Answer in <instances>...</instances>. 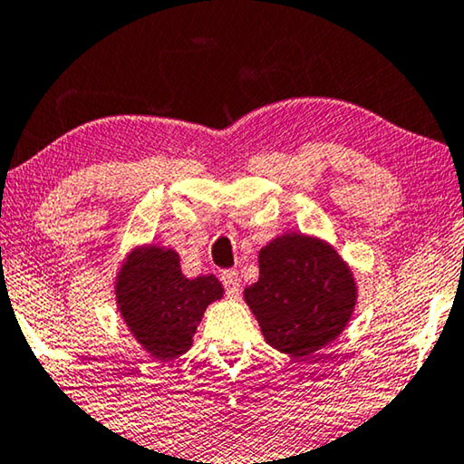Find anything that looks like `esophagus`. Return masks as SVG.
I'll return each mask as SVG.
<instances>
[{"mask_svg":"<svg viewBox=\"0 0 464 464\" xmlns=\"http://www.w3.org/2000/svg\"><path fill=\"white\" fill-rule=\"evenodd\" d=\"M220 282H223V285H225L227 296H229L231 300L239 298V295H241V282H239L237 271H235V269L223 271V276H220Z\"/></svg>","mask_w":464,"mask_h":464,"instance_id":"obj_1","label":"esophagus"}]
</instances>
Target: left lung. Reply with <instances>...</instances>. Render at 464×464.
<instances>
[{
	"label": "left lung",
	"mask_w": 464,
	"mask_h": 464,
	"mask_svg": "<svg viewBox=\"0 0 464 464\" xmlns=\"http://www.w3.org/2000/svg\"><path fill=\"white\" fill-rule=\"evenodd\" d=\"M258 282L244 298L265 341L303 360L330 344L349 324L357 285L334 247L303 233H284L258 254Z\"/></svg>",
	"instance_id": "left-lung-1"
}]
</instances>
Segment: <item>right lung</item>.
Returning a JSON list of instances; mask_svg holds the SVG:
<instances>
[{"instance_id":"obj_1","label":"right lung","mask_w":464,"mask_h":464,"mask_svg":"<svg viewBox=\"0 0 464 464\" xmlns=\"http://www.w3.org/2000/svg\"><path fill=\"white\" fill-rule=\"evenodd\" d=\"M223 296L214 276L187 279L174 250L158 246L128 254L115 282L117 309L142 349L172 362L193 344L206 306Z\"/></svg>"}]
</instances>
